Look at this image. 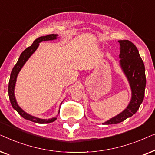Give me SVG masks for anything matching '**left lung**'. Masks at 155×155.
I'll list each match as a JSON object with an SVG mask.
<instances>
[{
	"instance_id": "1",
	"label": "left lung",
	"mask_w": 155,
	"mask_h": 155,
	"mask_svg": "<svg viewBox=\"0 0 155 155\" xmlns=\"http://www.w3.org/2000/svg\"><path fill=\"white\" fill-rule=\"evenodd\" d=\"M120 64L126 74L132 90V98L124 111L103 124H116L136 113L145 96L146 85L145 65L135 45L129 40H119Z\"/></svg>"
}]
</instances>
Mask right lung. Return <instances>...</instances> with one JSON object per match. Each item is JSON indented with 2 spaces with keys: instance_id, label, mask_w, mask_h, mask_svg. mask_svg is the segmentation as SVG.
<instances>
[{
  "instance_id": "right-lung-1",
  "label": "right lung",
  "mask_w": 155,
  "mask_h": 155,
  "mask_svg": "<svg viewBox=\"0 0 155 155\" xmlns=\"http://www.w3.org/2000/svg\"><path fill=\"white\" fill-rule=\"evenodd\" d=\"M57 37V35H49L44 36V37H40L37 38V39L35 40V41L33 42V44H31L30 46L27 47L22 54H21L20 58H19L18 62L13 68L12 70L11 74H10V78L9 80V85H8V95H9V98L10 103H11L12 107H13L14 109H15L18 112V114L23 117L25 119L31 120V121L38 123V124H48V123H51L54 122V120H56L57 117L51 118V119H40V118H36L35 116H32L29 114H27L26 112H25L21 108L19 107L17 104L15 97L14 94V89L15 85L17 76H18L19 72L20 71L21 68H22L23 65H25V63H26V61L28 60V58L31 56V54L37 50L38 46L39 45L40 42L43 41H48V40H53L56 39Z\"/></svg>"
}]
</instances>
